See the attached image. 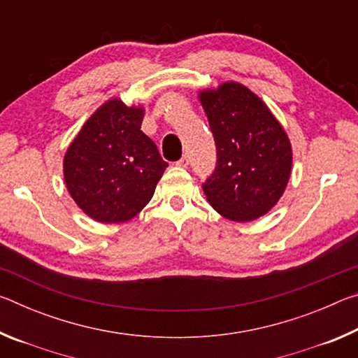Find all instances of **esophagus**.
Segmentation results:
<instances>
[{"mask_svg": "<svg viewBox=\"0 0 358 358\" xmlns=\"http://www.w3.org/2000/svg\"><path fill=\"white\" fill-rule=\"evenodd\" d=\"M175 166H178V167H187V166H189V157H187V156L185 155L183 157H181L180 161L175 162Z\"/></svg>", "mask_w": 358, "mask_h": 358, "instance_id": "34e87169", "label": "esophagus"}]
</instances>
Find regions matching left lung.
Listing matches in <instances>:
<instances>
[{"mask_svg":"<svg viewBox=\"0 0 358 358\" xmlns=\"http://www.w3.org/2000/svg\"><path fill=\"white\" fill-rule=\"evenodd\" d=\"M216 143V167L202 185L217 213L250 222L275 207L292 172V145L265 102L238 82L201 90Z\"/></svg>","mask_w":358,"mask_h":358,"instance_id":"obj_1","label":"left lung"}]
</instances>
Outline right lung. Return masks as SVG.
<instances>
[{
	"mask_svg": "<svg viewBox=\"0 0 358 358\" xmlns=\"http://www.w3.org/2000/svg\"><path fill=\"white\" fill-rule=\"evenodd\" d=\"M143 107L104 102L71 142L64 183L77 207L102 224L124 222L153 197L167 162L141 131Z\"/></svg>",
	"mask_w": 358,
	"mask_h": 358,
	"instance_id": "right-lung-1",
	"label": "right lung"
}]
</instances>
